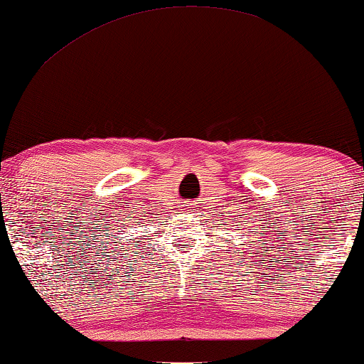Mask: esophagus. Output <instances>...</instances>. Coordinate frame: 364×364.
<instances>
[{
	"instance_id": "obj_1",
	"label": "esophagus",
	"mask_w": 364,
	"mask_h": 364,
	"mask_svg": "<svg viewBox=\"0 0 364 364\" xmlns=\"http://www.w3.org/2000/svg\"><path fill=\"white\" fill-rule=\"evenodd\" d=\"M191 208H195V207H191Z\"/></svg>"
}]
</instances>
